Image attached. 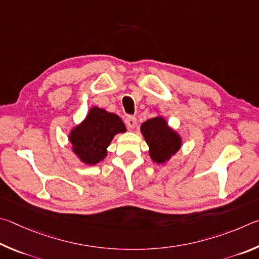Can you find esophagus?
Segmentation results:
<instances>
[{"mask_svg": "<svg viewBox=\"0 0 259 259\" xmlns=\"http://www.w3.org/2000/svg\"><path fill=\"white\" fill-rule=\"evenodd\" d=\"M137 118L133 117V116H128L125 119V124L126 126L128 127V128H134L135 126H137Z\"/></svg>", "mask_w": 259, "mask_h": 259, "instance_id": "34e87169", "label": "esophagus"}]
</instances>
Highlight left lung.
<instances>
[{"instance_id": "8db88e82", "label": "left lung", "mask_w": 259, "mask_h": 259, "mask_svg": "<svg viewBox=\"0 0 259 259\" xmlns=\"http://www.w3.org/2000/svg\"><path fill=\"white\" fill-rule=\"evenodd\" d=\"M140 130L149 147V156L157 165L167 164L183 146L181 134L159 113L142 122Z\"/></svg>"}]
</instances>
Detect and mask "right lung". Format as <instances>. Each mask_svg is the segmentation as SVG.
Returning <instances> with one entry per match:
<instances>
[{
    "label": "right lung",
    "instance_id": "1",
    "mask_svg": "<svg viewBox=\"0 0 259 259\" xmlns=\"http://www.w3.org/2000/svg\"><path fill=\"white\" fill-rule=\"evenodd\" d=\"M126 126L116 113L92 107L79 124L68 135L71 151L85 165L94 166L108 155V147L117 134L125 133Z\"/></svg>",
    "mask_w": 259,
    "mask_h": 259
}]
</instances>
